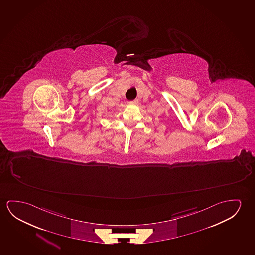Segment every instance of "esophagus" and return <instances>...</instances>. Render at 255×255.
I'll use <instances>...</instances> for the list:
<instances>
[{
	"instance_id": "34e87169",
	"label": "esophagus",
	"mask_w": 255,
	"mask_h": 255,
	"mask_svg": "<svg viewBox=\"0 0 255 255\" xmlns=\"http://www.w3.org/2000/svg\"><path fill=\"white\" fill-rule=\"evenodd\" d=\"M129 104H137V100H134V101H129L128 102Z\"/></svg>"
}]
</instances>
